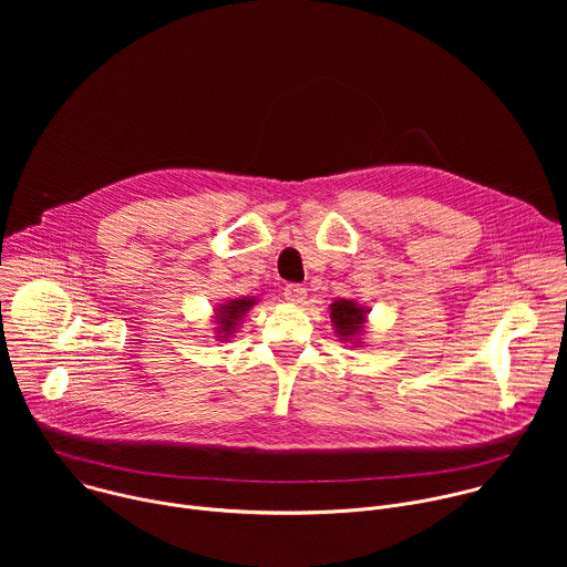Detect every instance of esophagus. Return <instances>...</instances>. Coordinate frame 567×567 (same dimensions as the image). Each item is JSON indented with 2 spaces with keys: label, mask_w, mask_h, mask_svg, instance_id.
Returning a JSON list of instances; mask_svg holds the SVG:
<instances>
[{
  "label": "esophagus",
  "mask_w": 567,
  "mask_h": 567,
  "mask_svg": "<svg viewBox=\"0 0 567 567\" xmlns=\"http://www.w3.org/2000/svg\"><path fill=\"white\" fill-rule=\"evenodd\" d=\"M282 293H285V300L291 302V305H300L307 298V291L302 287H298V285H287Z\"/></svg>",
  "instance_id": "esophagus-1"
}]
</instances>
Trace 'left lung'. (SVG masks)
<instances>
[{"label": "left lung", "mask_w": 567, "mask_h": 567, "mask_svg": "<svg viewBox=\"0 0 567 567\" xmlns=\"http://www.w3.org/2000/svg\"><path fill=\"white\" fill-rule=\"evenodd\" d=\"M368 313L370 309L361 305L359 300L350 298H337L330 305V318L334 334L341 343H348L350 350L363 348L365 343V330H368Z\"/></svg>", "instance_id": "1"}]
</instances>
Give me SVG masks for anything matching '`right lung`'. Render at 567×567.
Returning <instances> with one entry per match:
<instances>
[{
	"mask_svg": "<svg viewBox=\"0 0 567 567\" xmlns=\"http://www.w3.org/2000/svg\"><path fill=\"white\" fill-rule=\"evenodd\" d=\"M258 302L256 296H241V298H226L221 302L215 305L213 309V334L217 341H230L235 337V332L239 330L241 320L249 313V309Z\"/></svg>",
	"mask_w": 567,
	"mask_h": 567,
	"instance_id": "add662e5",
	"label": "right lung"
}]
</instances>
